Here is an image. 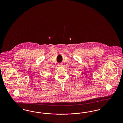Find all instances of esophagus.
<instances>
[{
    "label": "esophagus",
    "mask_w": 123,
    "mask_h": 123,
    "mask_svg": "<svg viewBox=\"0 0 123 123\" xmlns=\"http://www.w3.org/2000/svg\"><path fill=\"white\" fill-rule=\"evenodd\" d=\"M58 66L59 67H61V66H62V64H58Z\"/></svg>",
    "instance_id": "1"
}]
</instances>
